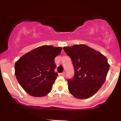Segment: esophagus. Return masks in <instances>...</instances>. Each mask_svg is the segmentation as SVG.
Wrapping results in <instances>:
<instances>
[{
	"instance_id": "esophagus-1",
	"label": "esophagus",
	"mask_w": 121,
	"mask_h": 121,
	"mask_svg": "<svg viewBox=\"0 0 121 121\" xmlns=\"http://www.w3.org/2000/svg\"><path fill=\"white\" fill-rule=\"evenodd\" d=\"M60 74L62 76H65V72H63V73H61Z\"/></svg>"
}]
</instances>
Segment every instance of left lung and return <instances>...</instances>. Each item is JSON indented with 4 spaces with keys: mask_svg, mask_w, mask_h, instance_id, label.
<instances>
[{
    "mask_svg": "<svg viewBox=\"0 0 121 121\" xmlns=\"http://www.w3.org/2000/svg\"><path fill=\"white\" fill-rule=\"evenodd\" d=\"M63 49L70 57L74 77L68 79V89L78 99L91 97L106 81L109 69L108 59L101 52L84 44L65 47Z\"/></svg>",
    "mask_w": 121,
    "mask_h": 121,
    "instance_id": "obj_1",
    "label": "left lung"
}]
</instances>
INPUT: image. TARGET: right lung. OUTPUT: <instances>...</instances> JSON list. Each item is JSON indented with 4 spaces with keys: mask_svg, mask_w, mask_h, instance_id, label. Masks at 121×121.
Segmentation results:
<instances>
[{
    "mask_svg": "<svg viewBox=\"0 0 121 121\" xmlns=\"http://www.w3.org/2000/svg\"><path fill=\"white\" fill-rule=\"evenodd\" d=\"M61 47L43 45L24 54L15 64V75L21 87L29 95L40 97L52 88L58 74L54 60Z\"/></svg>",
    "mask_w": 121,
    "mask_h": 121,
    "instance_id": "obj_1",
    "label": "right lung"
}]
</instances>
